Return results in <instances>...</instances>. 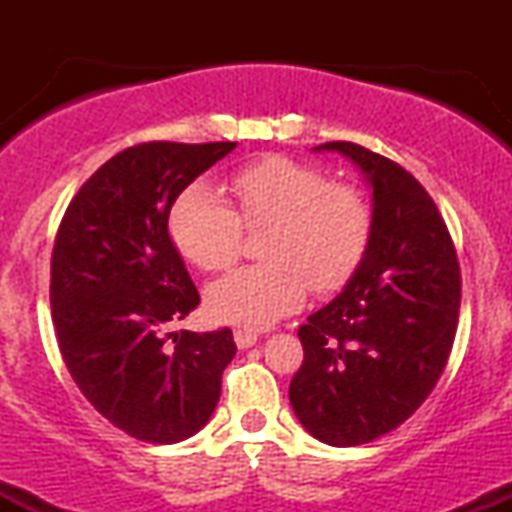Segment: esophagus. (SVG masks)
Listing matches in <instances>:
<instances>
[{"label":"esophagus","mask_w":512,"mask_h":512,"mask_svg":"<svg viewBox=\"0 0 512 512\" xmlns=\"http://www.w3.org/2000/svg\"><path fill=\"white\" fill-rule=\"evenodd\" d=\"M233 339H236V344H238V349H250V346H255V342H257V332H252V330H236L233 332Z\"/></svg>","instance_id":"1"}]
</instances>
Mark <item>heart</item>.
Returning a JSON list of instances; mask_svg holds the SVG:
<instances>
[{"mask_svg": "<svg viewBox=\"0 0 512 512\" xmlns=\"http://www.w3.org/2000/svg\"><path fill=\"white\" fill-rule=\"evenodd\" d=\"M236 209L204 182L170 207L168 231L187 262L204 272L228 267L243 226L262 228V264L209 284L207 310L228 325L267 327L313 291H332L354 272L370 236V209L358 190L327 182L320 170L286 156H264L226 180Z\"/></svg>", "mask_w": 512, "mask_h": 512, "instance_id": "b5f03b06", "label": "heart"}]
</instances>
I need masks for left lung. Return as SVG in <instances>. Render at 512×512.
Wrapping results in <instances>:
<instances>
[{"mask_svg": "<svg viewBox=\"0 0 512 512\" xmlns=\"http://www.w3.org/2000/svg\"><path fill=\"white\" fill-rule=\"evenodd\" d=\"M313 151L349 158L373 190L361 262L298 330L305 358L289 387L305 431L349 448L395 431L436 387L457 330L460 264L414 175L351 142Z\"/></svg>", "mask_w": 512, "mask_h": 512, "instance_id": "8db88e82", "label": "left lung"}]
</instances>
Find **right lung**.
<instances>
[{
	"label": "right lung",
	"mask_w": 512,
	"mask_h": 512,
	"mask_svg": "<svg viewBox=\"0 0 512 512\" xmlns=\"http://www.w3.org/2000/svg\"><path fill=\"white\" fill-rule=\"evenodd\" d=\"M236 146H129L84 182L57 231L50 305L64 363L110 424L146 443H180L207 426L236 356L228 327L168 332L199 303L170 240V207Z\"/></svg>",
	"instance_id": "obj_1"
}]
</instances>
